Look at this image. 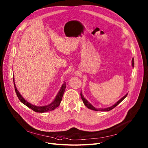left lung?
I'll return each mask as SVG.
<instances>
[{
	"label": "left lung",
	"mask_w": 148,
	"mask_h": 148,
	"mask_svg": "<svg viewBox=\"0 0 148 148\" xmlns=\"http://www.w3.org/2000/svg\"><path fill=\"white\" fill-rule=\"evenodd\" d=\"M132 66L133 67L134 66V59L133 58L132 59ZM80 95H81V97H82V99L84 104V105L86 106L87 107V108L90 109H91V110H95V111H100V112H108V111H110L111 110H112L113 109H114L115 107H116L121 101H122L125 98H126V97L127 96V94H126V95L123 97L122 99H121L120 100H119L117 103H116L113 106H111V107H107V108H105V109H102V108H99V109H97V108H95V107L92 106L84 97V96H83L82 95V92H81V93H80Z\"/></svg>",
	"instance_id": "8db88e82"
}]
</instances>
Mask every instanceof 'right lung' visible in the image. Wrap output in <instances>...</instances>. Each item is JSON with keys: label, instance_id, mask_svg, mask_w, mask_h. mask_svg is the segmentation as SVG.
<instances>
[{"label": "right lung", "instance_id": "obj_1", "mask_svg": "<svg viewBox=\"0 0 148 148\" xmlns=\"http://www.w3.org/2000/svg\"><path fill=\"white\" fill-rule=\"evenodd\" d=\"M13 80L14 81V78L13 77ZM14 87H15V90L16 93V95L18 97V99H19V100L25 105H26L27 107H28L29 108L31 109L32 110H34L35 112H38V113H44V112H49V111H51L54 110L55 109H56L57 107H58L59 106V105L61 103V101L62 100V98L64 95V92L65 91V89L66 88V84L64 82V83L62 84L60 90L59 91L58 95H57L55 100H53L51 104H49V105L47 106H36L34 105L31 104V103H28V101H26L23 97L22 96L20 95L19 92L18 91L16 86L15 84V82H14Z\"/></svg>", "mask_w": 148, "mask_h": 148}]
</instances>
